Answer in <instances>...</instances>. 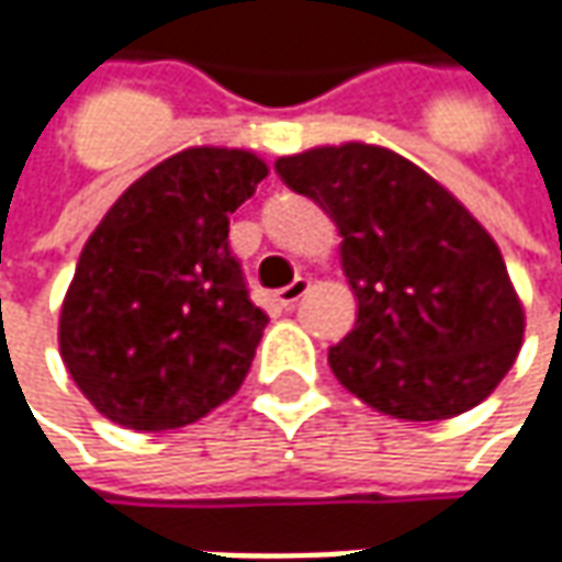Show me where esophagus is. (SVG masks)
Here are the masks:
<instances>
[{
  "label": "esophagus",
  "mask_w": 562,
  "mask_h": 562,
  "mask_svg": "<svg viewBox=\"0 0 562 562\" xmlns=\"http://www.w3.org/2000/svg\"><path fill=\"white\" fill-rule=\"evenodd\" d=\"M306 291H310V278H293L288 288L274 291V300H278V303H281L284 310H291L293 303H296V300H300V296H303Z\"/></svg>",
  "instance_id": "1"
}]
</instances>
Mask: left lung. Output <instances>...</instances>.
<instances>
[{
  "label": "left lung",
  "instance_id": "obj_1",
  "mask_svg": "<svg viewBox=\"0 0 562 562\" xmlns=\"http://www.w3.org/2000/svg\"><path fill=\"white\" fill-rule=\"evenodd\" d=\"M340 231L357 325L328 350L337 381L378 413L435 422L479 406L519 357L526 313L497 244L419 165L372 143L274 162Z\"/></svg>",
  "mask_w": 562,
  "mask_h": 562
}]
</instances>
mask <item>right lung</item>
Wrapping results in <instances>:
<instances>
[{
	"instance_id": "right-lung-1",
	"label": "right lung",
	"mask_w": 562,
	"mask_h": 562,
	"mask_svg": "<svg viewBox=\"0 0 562 562\" xmlns=\"http://www.w3.org/2000/svg\"><path fill=\"white\" fill-rule=\"evenodd\" d=\"M269 175L247 149L193 146L127 187L83 244L58 350L105 419L168 431L244 384L262 328L227 215Z\"/></svg>"
}]
</instances>
